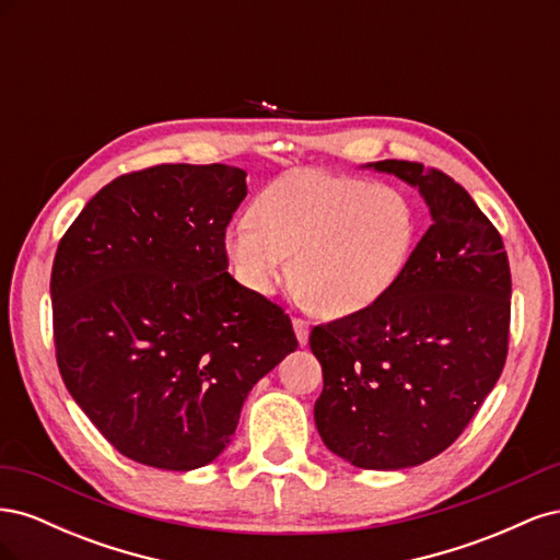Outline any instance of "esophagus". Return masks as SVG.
<instances>
[{
    "label": "esophagus",
    "mask_w": 560,
    "mask_h": 560,
    "mask_svg": "<svg viewBox=\"0 0 560 560\" xmlns=\"http://www.w3.org/2000/svg\"><path fill=\"white\" fill-rule=\"evenodd\" d=\"M292 327H294V334H296V341H299L301 346H306V343H308V334H311L308 322H303V319L294 317V319H292Z\"/></svg>",
    "instance_id": "obj_1"
}]
</instances>
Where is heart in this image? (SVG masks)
Returning <instances> with one entry per match:
<instances>
[{"instance_id": "b5f03b06", "label": "heart", "mask_w": 560, "mask_h": 560, "mask_svg": "<svg viewBox=\"0 0 560 560\" xmlns=\"http://www.w3.org/2000/svg\"><path fill=\"white\" fill-rule=\"evenodd\" d=\"M413 200L389 184L296 171L259 194L249 219L229 226L226 257L238 280L273 294L290 273L303 299L325 317L374 308L397 282L418 245Z\"/></svg>"}]
</instances>
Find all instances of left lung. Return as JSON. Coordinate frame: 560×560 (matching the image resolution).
I'll list each match as a JSON object with an SVG mask.
<instances>
[{
    "instance_id": "8db88e82",
    "label": "left lung",
    "mask_w": 560,
    "mask_h": 560,
    "mask_svg": "<svg viewBox=\"0 0 560 560\" xmlns=\"http://www.w3.org/2000/svg\"><path fill=\"white\" fill-rule=\"evenodd\" d=\"M362 167L418 189L432 224L381 303L311 331L325 378L315 425L350 465L389 471L446 451L495 387L512 276L498 229L455 179L411 161Z\"/></svg>"
}]
</instances>
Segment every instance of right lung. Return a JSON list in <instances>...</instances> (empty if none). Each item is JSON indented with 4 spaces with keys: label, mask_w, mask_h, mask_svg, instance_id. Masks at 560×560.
<instances>
[{
    "label": "right lung",
    "mask_w": 560,
    "mask_h": 560,
    "mask_svg": "<svg viewBox=\"0 0 560 560\" xmlns=\"http://www.w3.org/2000/svg\"><path fill=\"white\" fill-rule=\"evenodd\" d=\"M247 173L165 163L100 189L50 273L62 381L135 463L189 471L222 453L249 389L296 350L280 306L229 273Z\"/></svg>",
    "instance_id": "right-lung-1"
}]
</instances>
